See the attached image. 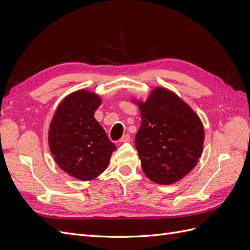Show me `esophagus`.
Instances as JSON below:
<instances>
[{
    "instance_id": "obj_1",
    "label": "esophagus",
    "mask_w": 250,
    "mask_h": 250,
    "mask_svg": "<svg viewBox=\"0 0 250 250\" xmlns=\"http://www.w3.org/2000/svg\"><path fill=\"white\" fill-rule=\"evenodd\" d=\"M120 142H121V143H128V142H130V135H129V134H124L123 137L121 138Z\"/></svg>"
}]
</instances>
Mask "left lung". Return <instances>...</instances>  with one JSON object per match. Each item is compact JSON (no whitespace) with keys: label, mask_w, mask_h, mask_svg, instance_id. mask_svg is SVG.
<instances>
[{"label":"left lung","mask_w":250,"mask_h":250,"mask_svg":"<svg viewBox=\"0 0 250 250\" xmlns=\"http://www.w3.org/2000/svg\"><path fill=\"white\" fill-rule=\"evenodd\" d=\"M137 102L142 124L135 148L145 175L153 183L172 185L192 171L202 154L201 120L171 90L155 87L145 102Z\"/></svg>","instance_id":"1"}]
</instances>
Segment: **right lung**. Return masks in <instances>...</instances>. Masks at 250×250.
I'll return each instance as SVG.
<instances>
[{"mask_svg": "<svg viewBox=\"0 0 250 250\" xmlns=\"http://www.w3.org/2000/svg\"><path fill=\"white\" fill-rule=\"evenodd\" d=\"M102 100L80 89L66 96L50 123L49 148L54 160L70 176L92 180L105 171L116 145L94 118Z\"/></svg>", "mask_w": 250, "mask_h": 250, "instance_id": "right-lung-1", "label": "right lung"}]
</instances>
